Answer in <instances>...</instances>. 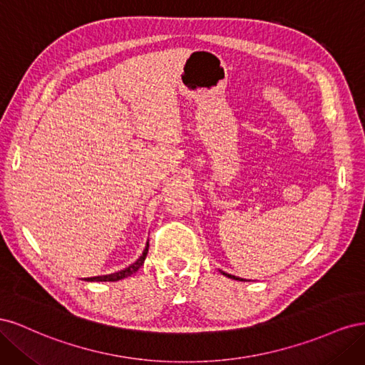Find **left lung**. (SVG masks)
Wrapping results in <instances>:
<instances>
[{
  "instance_id": "obj_1",
  "label": "left lung",
  "mask_w": 365,
  "mask_h": 365,
  "mask_svg": "<svg viewBox=\"0 0 365 365\" xmlns=\"http://www.w3.org/2000/svg\"><path fill=\"white\" fill-rule=\"evenodd\" d=\"M224 275H227V277H230V279H235V280H239L237 277H235V275H230V274H225V272H222Z\"/></svg>"
}]
</instances>
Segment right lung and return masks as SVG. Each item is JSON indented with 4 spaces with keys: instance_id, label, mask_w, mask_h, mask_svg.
Instances as JSON below:
<instances>
[{
    "instance_id": "obj_1",
    "label": "right lung",
    "mask_w": 365,
    "mask_h": 365,
    "mask_svg": "<svg viewBox=\"0 0 365 365\" xmlns=\"http://www.w3.org/2000/svg\"><path fill=\"white\" fill-rule=\"evenodd\" d=\"M148 250H149V244L146 245L145 251H143L140 259H138L134 264H130V267H128V268L123 269V271L109 274V275H98V277H90V279H85V280H86V282H117V280H121V279H126V277H129V275L134 274L135 271H138L141 264L145 263V259H146V256H148Z\"/></svg>"
}]
</instances>
